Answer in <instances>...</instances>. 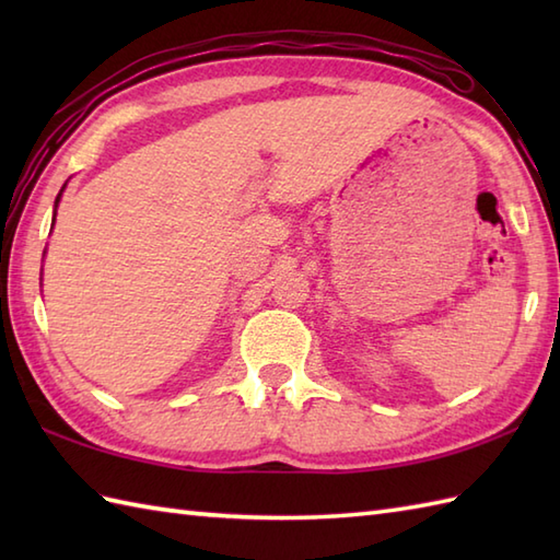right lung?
Here are the masks:
<instances>
[{
	"instance_id": "add662e5",
	"label": "right lung",
	"mask_w": 560,
	"mask_h": 560,
	"mask_svg": "<svg viewBox=\"0 0 560 560\" xmlns=\"http://www.w3.org/2000/svg\"><path fill=\"white\" fill-rule=\"evenodd\" d=\"M65 187H67V183H65ZM65 187L59 189V195H57V199H55V211H57V205H59V197H62V192H65ZM52 225H55V219H52Z\"/></svg>"
}]
</instances>
